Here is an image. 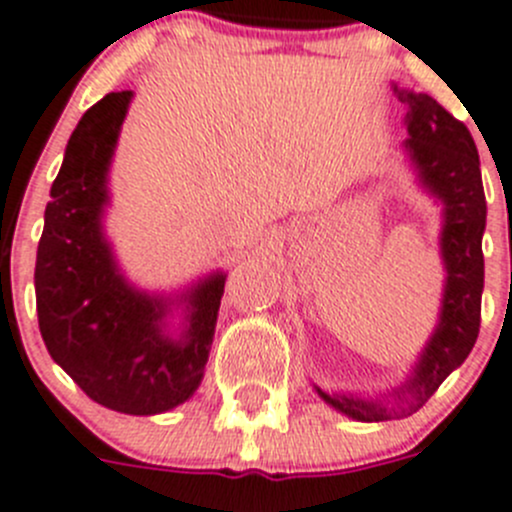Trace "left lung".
Returning <instances> with one entry per match:
<instances>
[{
	"label": "left lung",
	"mask_w": 512,
	"mask_h": 512,
	"mask_svg": "<svg viewBox=\"0 0 512 512\" xmlns=\"http://www.w3.org/2000/svg\"><path fill=\"white\" fill-rule=\"evenodd\" d=\"M394 93L407 105L409 138L404 146L419 189L442 207L439 255L444 265V288L439 318L424 343L407 381L376 396L323 391L318 396L328 407L356 422H386L422 409L447 376L470 356L480 333V300L485 285L482 234H485V191H482L480 156L465 123L444 111L427 93Z\"/></svg>",
	"instance_id": "8db88e82"
}]
</instances>
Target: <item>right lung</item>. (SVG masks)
Listing matches in <instances>:
<instances>
[{
    "label": "right lung",
    "instance_id": "1",
    "mask_svg": "<svg viewBox=\"0 0 512 512\" xmlns=\"http://www.w3.org/2000/svg\"><path fill=\"white\" fill-rule=\"evenodd\" d=\"M133 90L108 93L85 111L52 181L37 245L35 295L52 361L103 407L133 417L169 412L204 379L222 270L176 293L128 283L105 237L111 164ZM180 323L170 328V315Z\"/></svg>",
    "mask_w": 512,
    "mask_h": 512
}]
</instances>
